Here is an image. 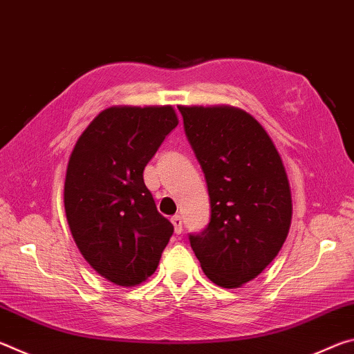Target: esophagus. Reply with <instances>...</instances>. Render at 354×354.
I'll list each match as a JSON object with an SVG mask.
<instances>
[{
    "mask_svg": "<svg viewBox=\"0 0 354 354\" xmlns=\"http://www.w3.org/2000/svg\"><path fill=\"white\" fill-rule=\"evenodd\" d=\"M171 223H173V226H175L176 234H181V231H183V218L179 217V215H175V217H171Z\"/></svg>",
    "mask_w": 354,
    "mask_h": 354,
    "instance_id": "34e87169",
    "label": "esophagus"
}]
</instances>
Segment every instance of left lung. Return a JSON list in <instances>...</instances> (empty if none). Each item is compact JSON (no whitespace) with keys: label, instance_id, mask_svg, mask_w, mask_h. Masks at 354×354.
Segmentation results:
<instances>
[{"label":"left lung","instance_id":"left-lung-1","mask_svg":"<svg viewBox=\"0 0 354 354\" xmlns=\"http://www.w3.org/2000/svg\"><path fill=\"white\" fill-rule=\"evenodd\" d=\"M179 112L211 200V220L189 236L190 247L212 283L234 289L254 279L289 234V179L250 113L230 106H181Z\"/></svg>","mask_w":354,"mask_h":354}]
</instances>
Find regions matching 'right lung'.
<instances>
[{
  "instance_id": "right-lung-1",
  "label": "right lung",
  "mask_w": 354,
  "mask_h": 354,
  "mask_svg": "<svg viewBox=\"0 0 354 354\" xmlns=\"http://www.w3.org/2000/svg\"><path fill=\"white\" fill-rule=\"evenodd\" d=\"M178 127L171 106H113L100 112L71 151L64 205L75 242L113 284H140L156 272L173 234L143 170Z\"/></svg>"
}]
</instances>
